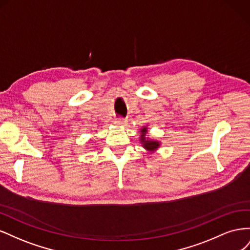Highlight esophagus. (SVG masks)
<instances>
[{
    "instance_id": "34e87169",
    "label": "esophagus",
    "mask_w": 250,
    "mask_h": 250,
    "mask_svg": "<svg viewBox=\"0 0 250 250\" xmlns=\"http://www.w3.org/2000/svg\"><path fill=\"white\" fill-rule=\"evenodd\" d=\"M115 124L117 126H120V127H124V126L127 125V121L126 120H122V119H119V120L115 121Z\"/></svg>"
}]
</instances>
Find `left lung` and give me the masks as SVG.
I'll use <instances>...</instances> for the list:
<instances>
[{"mask_svg":"<svg viewBox=\"0 0 250 250\" xmlns=\"http://www.w3.org/2000/svg\"><path fill=\"white\" fill-rule=\"evenodd\" d=\"M140 143L142 147L145 149L148 153H154L161 147L162 143L157 140L151 139L148 137V127L143 126L140 129Z\"/></svg>","mask_w":250,"mask_h":250,"instance_id":"obj_1","label":"left lung"}]
</instances>
